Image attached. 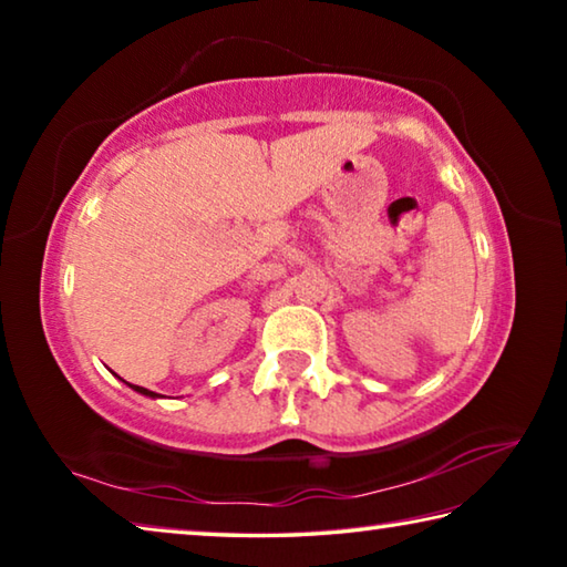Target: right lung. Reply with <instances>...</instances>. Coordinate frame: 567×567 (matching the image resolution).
<instances>
[{"label": "right lung", "instance_id": "obj_1", "mask_svg": "<svg viewBox=\"0 0 567 567\" xmlns=\"http://www.w3.org/2000/svg\"><path fill=\"white\" fill-rule=\"evenodd\" d=\"M134 390L137 392H142V395H147V398H157V392H152V390H145V388H140V385H132Z\"/></svg>", "mask_w": 567, "mask_h": 567}]
</instances>
